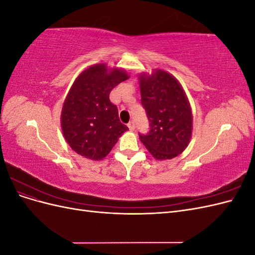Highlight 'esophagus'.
<instances>
[{
    "mask_svg": "<svg viewBox=\"0 0 255 255\" xmlns=\"http://www.w3.org/2000/svg\"><path fill=\"white\" fill-rule=\"evenodd\" d=\"M128 127L129 130H134L135 129V122L134 121H129L128 123Z\"/></svg>",
    "mask_w": 255,
    "mask_h": 255,
    "instance_id": "esophagus-1",
    "label": "esophagus"
}]
</instances>
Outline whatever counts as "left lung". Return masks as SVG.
I'll return each instance as SVG.
<instances>
[{
    "instance_id": "8db88e82",
    "label": "left lung",
    "mask_w": 255,
    "mask_h": 255,
    "mask_svg": "<svg viewBox=\"0 0 255 255\" xmlns=\"http://www.w3.org/2000/svg\"><path fill=\"white\" fill-rule=\"evenodd\" d=\"M141 105L150 122V130L139 138L156 159H171L189 143L192 114L186 95L171 74L156 70L139 76Z\"/></svg>"
}]
</instances>
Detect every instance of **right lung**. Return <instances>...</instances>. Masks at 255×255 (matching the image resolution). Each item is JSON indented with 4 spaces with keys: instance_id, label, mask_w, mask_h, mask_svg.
Here are the masks:
<instances>
[{
    "instance_id": "1",
    "label": "right lung",
    "mask_w": 255,
    "mask_h": 255,
    "mask_svg": "<svg viewBox=\"0 0 255 255\" xmlns=\"http://www.w3.org/2000/svg\"><path fill=\"white\" fill-rule=\"evenodd\" d=\"M128 78L119 69L109 72L104 64L91 66L78 76L61 111V128L74 152L101 160L128 129L110 100L113 88Z\"/></svg>"
}]
</instances>
